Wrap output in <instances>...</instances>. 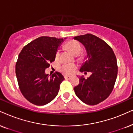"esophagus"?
I'll return each mask as SVG.
<instances>
[{
    "label": "esophagus",
    "instance_id": "34e87169",
    "mask_svg": "<svg viewBox=\"0 0 133 133\" xmlns=\"http://www.w3.org/2000/svg\"><path fill=\"white\" fill-rule=\"evenodd\" d=\"M64 78L65 79H66V80H70V79L72 78V77L67 76V75H65V76H64Z\"/></svg>",
    "mask_w": 133,
    "mask_h": 133
}]
</instances>
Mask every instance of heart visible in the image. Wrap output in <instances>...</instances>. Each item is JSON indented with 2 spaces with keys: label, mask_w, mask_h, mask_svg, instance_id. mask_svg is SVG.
Instances as JSON below:
<instances>
[{
  "label": "heart",
  "mask_w": 133,
  "mask_h": 133,
  "mask_svg": "<svg viewBox=\"0 0 133 133\" xmlns=\"http://www.w3.org/2000/svg\"><path fill=\"white\" fill-rule=\"evenodd\" d=\"M65 46L75 56H78L82 51V47L77 42L74 41V40L68 42L65 45ZM59 56V52L58 51L56 52V58L58 59ZM76 69L77 65L74 64H65L62 65L60 70L65 75H70L74 72Z\"/></svg>",
  "instance_id": "1"
}]
</instances>
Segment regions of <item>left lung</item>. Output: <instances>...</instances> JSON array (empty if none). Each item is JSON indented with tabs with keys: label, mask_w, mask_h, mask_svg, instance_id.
<instances>
[{
	"label": "left lung",
	"mask_w": 133,
	"mask_h": 133,
	"mask_svg": "<svg viewBox=\"0 0 133 133\" xmlns=\"http://www.w3.org/2000/svg\"><path fill=\"white\" fill-rule=\"evenodd\" d=\"M73 38L81 43L86 51L80 71L91 73L87 79L83 75L80 77V83L74 90L84 103L96 105L112 91L118 72L117 59L111 47L94 35L87 34Z\"/></svg>",
	"instance_id": "8db88e82"
}]
</instances>
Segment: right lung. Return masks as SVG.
<instances>
[{
	"instance_id": "1",
	"label": "right lung",
	"mask_w": 133,
	"mask_h": 133,
	"mask_svg": "<svg viewBox=\"0 0 133 133\" xmlns=\"http://www.w3.org/2000/svg\"><path fill=\"white\" fill-rule=\"evenodd\" d=\"M64 39L40 37L26 45L18 56L15 70L20 91L35 105H43L54 99L64 80L60 72L51 76L45 74Z\"/></svg>"
}]
</instances>
